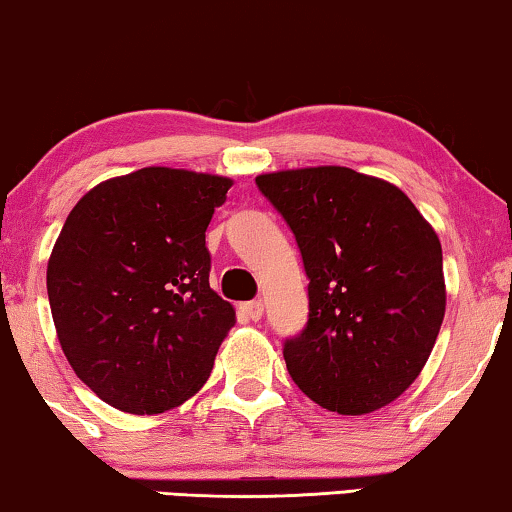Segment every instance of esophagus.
Listing matches in <instances>:
<instances>
[{"label": "esophagus", "mask_w": 512, "mask_h": 512, "mask_svg": "<svg viewBox=\"0 0 512 512\" xmlns=\"http://www.w3.org/2000/svg\"><path fill=\"white\" fill-rule=\"evenodd\" d=\"M243 308V313H246L248 315V318L250 320H259V318H262V313H264V304H262V301H246V304H243L241 306Z\"/></svg>", "instance_id": "34e87169"}]
</instances>
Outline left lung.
I'll list each match as a JSON object with an SVG mask.
<instances>
[{
    "label": "left lung",
    "mask_w": 512,
    "mask_h": 512,
    "mask_svg": "<svg viewBox=\"0 0 512 512\" xmlns=\"http://www.w3.org/2000/svg\"><path fill=\"white\" fill-rule=\"evenodd\" d=\"M283 215L308 278V320L287 371L341 415L394 401L420 376L445 315L441 241L399 187L348 167L255 178Z\"/></svg>",
    "instance_id": "obj_1"
}]
</instances>
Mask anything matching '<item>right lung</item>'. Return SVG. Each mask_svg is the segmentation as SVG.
Masks as SVG:
<instances>
[{
  "label": "right lung",
  "mask_w": 512,
  "mask_h": 512,
  "mask_svg": "<svg viewBox=\"0 0 512 512\" xmlns=\"http://www.w3.org/2000/svg\"><path fill=\"white\" fill-rule=\"evenodd\" d=\"M232 181L148 167L74 206L48 262L57 338L109 406L155 415L211 376L234 308L208 285L206 227Z\"/></svg>",
  "instance_id": "1"
}]
</instances>
